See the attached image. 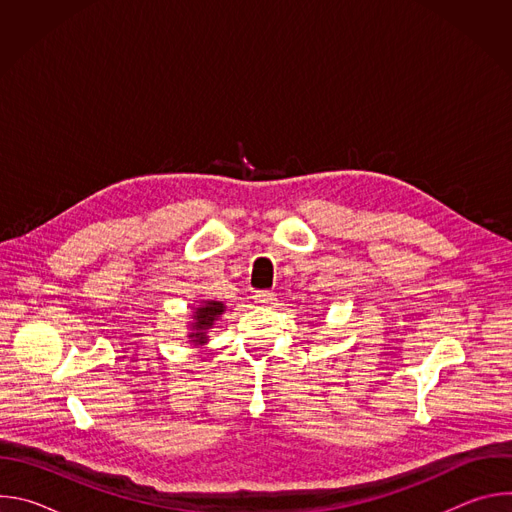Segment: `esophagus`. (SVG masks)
Returning a JSON list of instances; mask_svg holds the SVG:
<instances>
[{
  "mask_svg": "<svg viewBox=\"0 0 512 512\" xmlns=\"http://www.w3.org/2000/svg\"><path fill=\"white\" fill-rule=\"evenodd\" d=\"M255 302L257 304H263V306H269V304H273L275 302V294L273 291H269V289H261V291H255Z\"/></svg>",
  "mask_w": 512,
  "mask_h": 512,
  "instance_id": "esophagus-1",
  "label": "esophagus"
}]
</instances>
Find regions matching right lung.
Returning <instances> with one entry per match:
<instances>
[{
    "label": "right lung",
    "instance_id": "right-lung-1",
    "mask_svg": "<svg viewBox=\"0 0 512 512\" xmlns=\"http://www.w3.org/2000/svg\"><path fill=\"white\" fill-rule=\"evenodd\" d=\"M225 312V304L221 302H204V306H200L196 312H194V328H196V334H192L194 342L196 344H202L206 340L204 336V330L210 328L214 324V320L221 316Z\"/></svg>",
    "mask_w": 512,
    "mask_h": 512
}]
</instances>
